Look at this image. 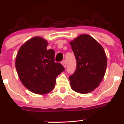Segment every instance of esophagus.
<instances>
[{
	"label": "esophagus",
	"instance_id": "1",
	"mask_svg": "<svg viewBox=\"0 0 124 124\" xmlns=\"http://www.w3.org/2000/svg\"><path fill=\"white\" fill-rule=\"evenodd\" d=\"M61 64H63V66L65 68L66 66V60H63V61L61 62Z\"/></svg>",
	"mask_w": 124,
	"mask_h": 124
}]
</instances>
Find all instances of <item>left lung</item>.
I'll return each instance as SVG.
<instances>
[{
  "instance_id": "obj_1",
  "label": "left lung",
  "mask_w": 124,
  "mask_h": 124,
  "mask_svg": "<svg viewBox=\"0 0 124 124\" xmlns=\"http://www.w3.org/2000/svg\"><path fill=\"white\" fill-rule=\"evenodd\" d=\"M76 60V70L69 76L73 91L87 94L99 86L106 73L107 56L94 38L83 34L70 42Z\"/></svg>"
}]
</instances>
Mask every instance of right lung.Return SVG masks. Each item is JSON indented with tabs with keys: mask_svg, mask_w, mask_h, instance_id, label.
Wrapping results in <instances>:
<instances>
[{
	"mask_svg": "<svg viewBox=\"0 0 124 124\" xmlns=\"http://www.w3.org/2000/svg\"><path fill=\"white\" fill-rule=\"evenodd\" d=\"M48 44L41 37H33L22 45L16 57L15 68L22 83L37 94L51 92L56 77L64 71L61 63L54 62L55 52L47 50Z\"/></svg>",
	"mask_w": 124,
	"mask_h": 124,
	"instance_id": "add662e5",
	"label": "right lung"
}]
</instances>
